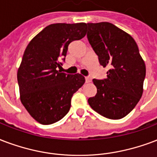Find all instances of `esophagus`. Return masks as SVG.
<instances>
[{
  "mask_svg": "<svg viewBox=\"0 0 157 157\" xmlns=\"http://www.w3.org/2000/svg\"><path fill=\"white\" fill-rule=\"evenodd\" d=\"M91 81V76H86V83H89Z\"/></svg>",
  "mask_w": 157,
  "mask_h": 157,
  "instance_id": "esophagus-1",
  "label": "esophagus"
}]
</instances>
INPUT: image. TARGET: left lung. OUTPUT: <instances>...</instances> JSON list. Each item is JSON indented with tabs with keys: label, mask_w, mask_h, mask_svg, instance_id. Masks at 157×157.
<instances>
[{
	"label": "left lung",
	"mask_w": 157,
	"mask_h": 157,
	"mask_svg": "<svg viewBox=\"0 0 157 157\" xmlns=\"http://www.w3.org/2000/svg\"><path fill=\"white\" fill-rule=\"evenodd\" d=\"M87 39L107 77L94 79L97 93L88 99L100 115L120 119L131 112L142 97L146 66L136 42L128 33L109 22L88 23Z\"/></svg>",
	"instance_id": "8db88e82"
}]
</instances>
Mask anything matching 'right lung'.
I'll list each match as a JSON object with an SVG mask.
<instances>
[{
  "label": "right lung",
  "mask_w": 157,
  "mask_h": 157,
  "mask_svg": "<svg viewBox=\"0 0 157 157\" xmlns=\"http://www.w3.org/2000/svg\"><path fill=\"white\" fill-rule=\"evenodd\" d=\"M86 23L53 24L33 38L23 55L17 80L20 100L29 114L42 124L59 121L69 112L71 100L85 83L81 74L57 71L72 41L86 35Z\"/></svg>",
  "instance_id": "add662e5"
}]
</instances>
